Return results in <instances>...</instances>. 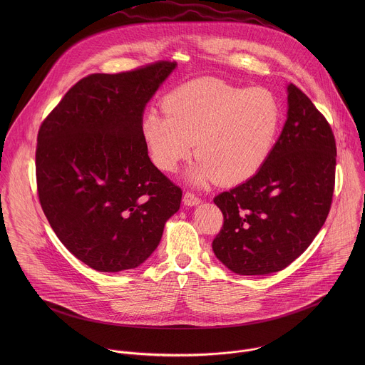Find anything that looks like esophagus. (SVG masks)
<instances>
[{"label": "esophagus", "instance_id": "1", "mask_svg": "<svg viewBox=\"0 0 365 365\" xmlns=\"http://www.w3.org/2000/svg\"><path fill=\"white\" fill-rule=\"evenodd\" d=\"M182 201H184V204H185L187 207H195V205H198V204L201 202L200 197H197V194H195V192H191V191H187V192L184 194Z\"/></svg>", "mask_w": 365, "mask_h": 365}]
</instances>
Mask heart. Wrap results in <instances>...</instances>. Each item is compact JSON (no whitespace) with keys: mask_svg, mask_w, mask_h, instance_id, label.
Wrapping results in <instances>:
<instances>
[{"mask_svg":"<svg viewBox=\"0 0 365 365\" xmlns=\"http://www.w3.org/2000/svg\"><path fill=\"white\" fill-rule=\"evenodd\" d=\"M163 106L165 113L150 109L142 122L150 156L173 173L195 143L200 160L188 180L198 185L215 178L237 184L253 177L269 156L282 120L281 103L271 90L216 78L178 87Z\"/></svg>","mask_w":365,"mask_h":365,"instance_id":"1","label":"heart"}]
</instances>
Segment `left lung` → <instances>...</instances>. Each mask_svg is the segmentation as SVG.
<instances>
[{"mask_svg": "<svg viewBox=\"0 0 365 365\" xmlns=\"http://www.w3.org/2000/svg\"><path fill=\"white\" fill-rule=\"evenodd\" d=\"M282 132L260 170L215 197L223 226L215 256L239 275L288 267L312 243L331 205L336 140L326 118L292 83Z\"/></svg>", "mask_w": 365, "mask_h": 365, "instance_id": "left-lung-1", "label": "left lung"}]
</instances>
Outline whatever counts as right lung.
Masks as SVG:
<instances>
[{"label":"right lung","instance_id":"1","mask_svg":"<svg viewBox=\"0 0 365 365\" xmlns=\"http://www.w3.org/2000/svg\"><path fill=\"white\" fill-rule=\"evenodd\" d=\"M175 67L90 74L41 125V207L66 249L97 271L139 267L180 209L182 191L150 161L142 132L146 104Z\"/></svg>","mask_w":365,"mask_h":365}]
</instances>
